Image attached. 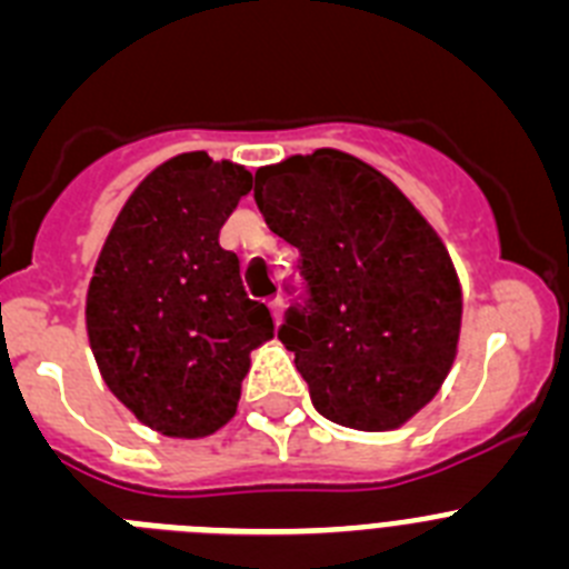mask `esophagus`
Listing matches in <instances>:
<instances>
[{
    "mask_svg": "<svg viewBox=\"0 0 569 569\" xmlns=\"http://www.w3.org/2000/svg\"><path fill=\"white\" fill-rule=\"evenodd\" d=\"M270 313H273L276 328H279L281 319H284V301H281V299H273V301H270Z\"/></svg>",
    "mask_w": 569,
    "mask_h": 569,
    "instance_id": "1",
    "label": "esophagus"
}]
</instances>
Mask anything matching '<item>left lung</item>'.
Segmentation results:
<instances>
[{
  "label": "left lung",
  "mask_w": 569,
  "mask_h": 569,
  "mask_svg": "<svg viewBox=\"0 0 569 569\" xmlns=\"http://www.w3.org/2000/svg\"><path fill=\"white\" fill-rule=\"evenodd\" d=\"M253 199L301 253L308 301L279 339L316 410L370 433L413 419L459 347L461 284L439 233L385 173L330 148L259 168Z\"/></svg>",
  "instance_id": "1"
}]
</instances>
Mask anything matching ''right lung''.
I'll return each instance as SVG.
<instances>
[{"label": "right lung", "instance_id": "add662e5", "mask_svg": "<svg viewBox=\"0 0 569 569\" xmlns=\"http://www.w3.org/2000/svg\"><path fill=\"white\" fill-rule=\"evenodd\" d=\"M253 176L204 150L173 156L130 193L93 268L84 325L110 393L170 439L236 416L250 350L273 339L239 256L219 244Z\"/></svg>", "mask_w": 569, "mask_h": 569}]
</instances>
